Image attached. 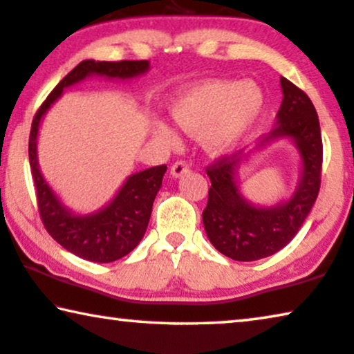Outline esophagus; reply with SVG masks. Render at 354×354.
Returning <instances> with one entry per match:
<instances>
[{"label": "esophagus", "instance_id": "esophagus-1", "mask_svg": "<svg viewBox=\"0 0 354 354\" xmlns=\"http://www.w3.org/2000/svg\"><path fill=\"white\" fill-rule=\"evenodd\" d=\"M188 171H189V167H188L187 162H185V161H177V162H174L172 167H171V176L174 178H178V177L185 176V174H187Z\"/></svg>", "mask_w": 354, "mask_h": 354}]
</instances>
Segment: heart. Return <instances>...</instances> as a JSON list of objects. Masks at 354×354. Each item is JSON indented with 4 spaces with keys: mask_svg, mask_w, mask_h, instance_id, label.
<instances>
[{
    "mask_svg": "<svg viewBox=\"0 0 354 354\" xmlns=\"http://www.w3.org/2000/svg\"><path fill=\"white\" fill-rule=\"evenodd\" d=\"M268 100L253 80H209L185 91L174 101V122L192 134L203 133L210 153H227L247 140L263 120ZM162 142L176 145L178 136L171 124L156 123Z\"/></svg>",
    "mask_w": 354,
    "mask_h": 354,
    "instance_id": "1",
    "label": "heart"
}]
</instances>
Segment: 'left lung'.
I'll list each match as a JSON object with an SVG mask.
<instances>
[{
    "instance_id": "obj_1",
    "label": "left lung",
    "mask_w": 354,
    "mask_h": 354,
    "mask_svg": "<svg viewBox=\"0 0 354 354\" xmlns=\"http://www.w3.org/2000/svg\"><path fill=\"white\" fill-rule=\"evenodd\" d=\"M283 100L275 127L253 150L223 156L205 172L210 178L204 230L220 253L234 261L268 258L290 243L312 210L322 183L323 142L313 102L290 80L281 77ZM288 138L301 158V177L292 198L275 206H254L241 194L238 169L254 149L272 140Z\"/></svg>"
}]
</instances>
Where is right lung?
Here are the masks:
<instances>
[{
  "label": "right lung",
  "instance_id": "right-lung-1",
  "mask_svg": "<svg viewBox=\"0 0 354 354\" xmlns=\"http://www.w3.org/2000/svg\"><path fill=\"white\" fill-rule=\"evenodd\" d=\"M150 69L147 59L140 62H95L84 59L59 82L47 100L42 102L31 123L28 155L35 180L39 215L47 232L75 257L93 263H112L139 245L149 226L151 207L160 192L162 176L167 167L155 166L131 174L111 203L91 214H75L63 204L57 193L46 182L37 162V134L48 109L63 91L86 77H106L129 80L145 74Z\"/></svg>",
  "mask_w": 354,
  "mask_h": 354
}]
</instances>
